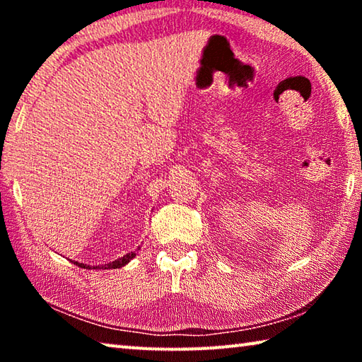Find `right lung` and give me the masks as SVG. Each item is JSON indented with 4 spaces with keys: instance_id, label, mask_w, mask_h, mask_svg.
Returning <instances> with one entry per match:
<instances>
[{
    "instance_id": "obj_1",
    "label": "right lung",
    "mask_w": 362,
    "mask_h": 362,
    "mask_svg": "<svg viewBox=\"0 0 362 362\" xmlns=\"http://www.w3.org/2000/svg\"><path fill=\"white\" fill-rule=\"evenodd\" d=\"M134 257H136V250H134V252H129V254H126V255H122L121 259H118V260H115V262H110V263H105V265H100V267H90V265H86V263H79V262H75V260H71L73 263H75V265H78L79 268H105V269H115V268H121V267H124V265H127V263H129Z\"/></svg>"
}]
</instances>
